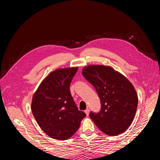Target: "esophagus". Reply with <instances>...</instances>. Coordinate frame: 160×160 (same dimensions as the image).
<instances>
[{
  "instance_id": "1",
  "label": "esophagus",
  "mask_w": 160,
  "mask_h": 160,
  "mask_svg": "<svg viewBox=\"0 0 160 160\" xmlns=\"http://www.w3.org/2000/svg\"><path fill=\"white\" fill-rule=\"evenodd\" d=\"M85 113H86V115H89V109H86L85 110Z\"/></svg>"
}]
</instances>
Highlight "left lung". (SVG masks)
I'll return each mask as SVG.
<instances>
[{
	"instance_id": "left-lung-1",
	"label": "left lung",
	"mask_w": 160,
	"mask_h": 160,
	"mask_svg": "<svg viewBox=\"0 0 160 160\" xmlns=\"http://www.w3.org/2000/svg\"><path fill=\"white\" fill-rule=\"evenodd\" d=\"M82 73L93 85L101 100V111L91 112V119L109 135L124 132L132 124L137 110L138 98L133 85L110 66L88 65Z\"/></svg>"
}]
</instances>
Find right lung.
I'll use <instances>...</instances> for the list:
<instances>
[{"instance_id":"obj_1","label":"right lung","mask_w":160,"mask_h":160,"mask_svg":"<svg viewBox=\"0 0 160 160\" xmlns=\"http://www.w3.org/2000/svg\"><path fill=\"white\" fill-rule=\"evenodd\" d=\"M78 67L58 69L42 81L31 102V110L40 128L49 137L66 140L78 130L86 114L79 111L69 86Z\"/></svg>"}]
</instances>
